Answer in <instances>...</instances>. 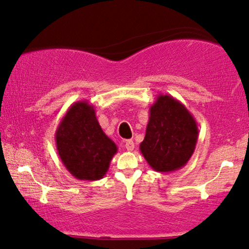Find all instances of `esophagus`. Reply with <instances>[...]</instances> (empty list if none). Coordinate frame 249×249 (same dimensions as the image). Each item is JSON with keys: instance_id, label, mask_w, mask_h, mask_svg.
Returning <instances> with one entry per match:
<instances>
[{"instance_id": "esophagus-1", "label": "esophagus", "mask_w": 249, "mask_h": 249, "mask_svg": "<svg viewBox=\"0 0 249 249\" xmlns=\"http://www.w3.org/2000/svg\"><path fill=\"white\" fill-rule=\"evenodd\" d=\"M125 148L127 151H132L133 149H134V142L132 141V140H126L125 141Z\"/></svg>"}]
</instances>
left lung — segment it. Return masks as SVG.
I'll return each mask as SVG.
<instances>
[{"label":"left lung","mask_w":249,"mask_h":249,"mask_svg":"<svg viewBox=\"0 0 249 249\" xmlns=\"http://www.w3.org/2000/svg\"><path fill=\"white\" fill-rule=\"evenodd\" d=\"M197 138V124L187 108L169 94H158L150 106L140 151L153 170L171 173L188 162Z\"/></svg>","instance_id":"left-lung-1"}]
</instances>
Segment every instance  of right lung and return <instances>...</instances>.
Masks as SVG:
<instances>
[{
	"label": "right lung",
	"instance_id": "right-lung-1",
	"mask_svg": "<svg viewBox=\"0 0 249 249\" xmlns=\"http://www.w3.org/2000/svg\"><path fill=\"white\" fill-rule=\"evenodd\" d=\"M55 141L63 164L80 180L101 179L117 152L88 100L76 101L69 108L56 129Z\"/></svg>",
	"mask_w": 249,
	"mask_h": 249
}]
</instances>
